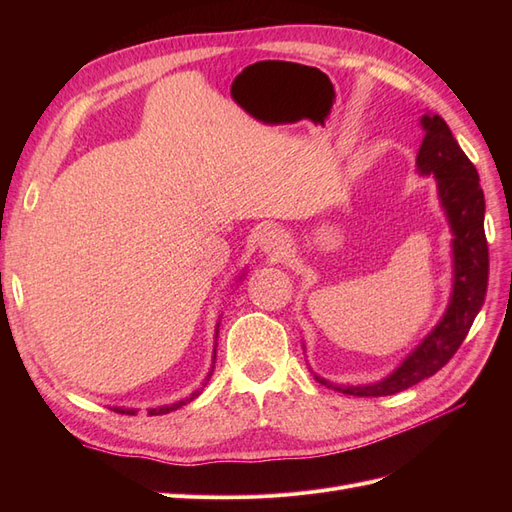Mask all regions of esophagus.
<instances>
[{
    "label": "esophagus",
    "mask_w": 512,
    "mask_h": 512,
    "mask_svg": "<svg viewBox=\"0 0 512 512\" xmlns=\"http://www.w3.org/2000/svg\"><path fill=\"white\" fill-rule=\"evenodd\" d=\"M260 247H262V252L282 256L288 250V239L282 230H267L260 239Z\"/></svg>",
    "instance_id": "esophagus-1"
}]
</instances>
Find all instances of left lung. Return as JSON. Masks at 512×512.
Listing matches in <instances>:
<instances>
[{
    "label": "left lung",
    "instance_id": "obj_1",
    "mask_svg": "<svg viewBox=\"0 0 512 512\" xmlns=\"http://www.w3.org/2000/svg\"><path fill=\"white\" fill-rule=\"evenodd\" d=\"M421 126L425 130V138L416 156L418 173L436 177L440 203L455 237L451 303H448L436 329L384 380L367 386H337L316 376L318 382L344 395H395L433 376L453 359L485 303L489 247L485 237V196L478 173L440 115H423Z\"/></svg>",
    "mask_w": 512,
    "mask_h": 512
}]
</instances>
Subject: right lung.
Listing matches in <instances>:
<instances>
[{"mask_svg":"<svg viewBox=\"0 0 512 512\" xmlns=\"http://www.w3.org/2000/svg\"><path fill=\"white\" fill-rule=\"evenodd\" d=\"M218 333V331H215ZM213 363H215V354H213ZM211 374H213V367L209 369V374H207V378H205V384L209 382V378H211ZM203 384V386H205ZM200 395V391H196V393H192L188 399H183V401H177V404H173V406H162V408H151L149 410V414L151 416H156V414H166V412H170V410H177V408H181V406H185L188 404V401H192L194 397H198ZM115 412H119V414H136V410H132V408H113Z\"/></svg>","mask_w":512,"mask_h":512,"instance_id":"right-lung-1","label":"right lung"}]
</instances>
